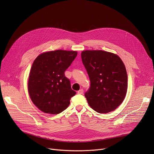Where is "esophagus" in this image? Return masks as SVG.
<instances>
[{"label":"esophagus","instance_id":"1","mask_svg":"<svg viewBox=\"0 0 154 154\" xmlns=\"http://www.w3.org/2000/svg\"><path fill=\"white\" fill-rule=\"evenodd\" d=\"M77 93H78L79 94H83V89H80L79 91H77Z\"/></svg>","mask_w":154,"mask_h":154}]
</instances>
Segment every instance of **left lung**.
Wrapping results in <instances>:
<instances>
[{
  "label": "left lung",
  "instance_id": "8db88e82",
  "mask_svg": "<svg viewBox=\"0 0 154 154\" xmlns=\"http://www.w3.org/2000/svg\"><path fill=\"white\" fill-rule=\"evenodd\" d=\"M82 63L91 85L85 96L97 113H107L119 106L127 90L125 65L117 55L103 51H85Z\"/></svg>",
  "mask_w": 154,
  "mask_h": 154
}]
</instances>
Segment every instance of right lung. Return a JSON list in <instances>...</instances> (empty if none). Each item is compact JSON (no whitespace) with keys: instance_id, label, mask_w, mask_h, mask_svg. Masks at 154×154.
<instances>
[{"instance_id":"right-lung-1","label":"right lung","mask_w":154,"mask_h":154,"mask_svg":"<svg viewBox=\"0 0 154 154\" xmlns=\"http://www.w3.org/2000/svg\"><path fill=\"white\" fill-rule=\"evenodd\" d=\"M77 55V51L57 50L42 53L33 61L28 90L32 101L42 112L57 115L69 105L76 92L64 72Z\"/></svg>"}]
</instances>
